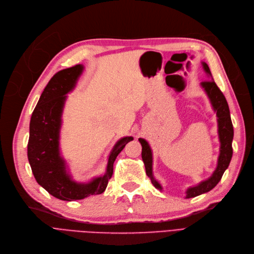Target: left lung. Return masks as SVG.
<instances>
[{"instance_id": "1", "label": "left lung", "mask_w": 254, "mask_h": 254, "mask_svg": "<svg viewBox=\"0 0 254 254\" xmlns=\"http://www.w3.org/2000/svg\"><path fill=\"white\" fill-rule=\"evenodd\" d=\"M202 66L204 71H206L210 76H212L209 66L206 63H202ZM201 87L208 94L211 103L217 114V117H218V134H219V140L221 144L220 155L218 158L217 168L214 172V174L212 175V177L206 181H203V182H201L199 185L189 188L186 192L187 193L186 198L195 197L197 195L202 194V193H206L212 190L217 184L219 183V181L221 180L225 170L228 167L233 156L232 142L234 138V127L232 123L231 114H229L227 101L224 97L223 93L218 87H217L216 82L213 79L201 81ZM139 142L141 143V147H142L141 158L144 163V167H146L147 176L150 177L152 184L157 189L162 190L161 185L154 179L152 174V151L149 143L142 138H139Z\"/></svg>"}]
</instances>
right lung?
Here are the masks:
<instances>
[{"mask_svg": "<svg viewBox=\"0 0 254 254\" xmlns=\"http://www.w3.org/2000/svg\"><path fill=\"white\" fill-rule=\"evenodd\" d=\"M81 65L63 69L48 81L31 117L28 159L33 175L48 193L59 199H82L104 192L114 173V162L132 136L121 138L108 157L106 174L90 183L78 184L66 173L65 162L59 152V132L66 94L74 88L82 72Z\"/></svg>", "mask_w": 254, "mask_h": 254, "instance_id": "right-lung-1", "label": "right lung"}]
</instances>
